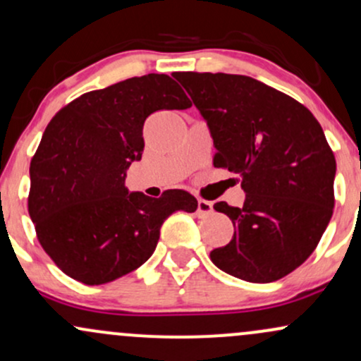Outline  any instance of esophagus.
I'll return each instance as SVG.
<instances>
[{
	"label": "esophagus",
	"instance_id": "34e87169",
	"mask_svg": "<svg viewBox=\"0 0 361 361\" xmlns=\"http://www.w3.org/2000/svg\"><path fill=\"white\" fill-rule=\"evenodd\" d=\"M214 212V204L212 202H209V200H202V198H198V202H197V214L200 215H209V214H212Z\"/></svg>",
	"mask_w": 361,
	"mask_h": 361
}]
</instances>
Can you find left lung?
<instances>
[{
  "label": "left lung",
  "mask_w": 361,
  "mask_h": 361,
  "mask_svg": "<svg viewBox=\"0 0 361 361\" xmlns=\"http://www.w3.org/2000/svg\"><path fill=\"white\" fill-rule=\"evenodd\" d=\"M214 139L217 168L241 176L243 207L217 202L234 235L217 268L270 283L299 268L333 217L336 159L322 127L288 94L241 74L175 73Z\"/></svg>",
  "instance_id": "left-lung-1"
}]
</instances>
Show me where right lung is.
<instances>
[{
  "instance_id": "obj_1",
  "label": "right lung",
  "mask_w": 361,
  "mask_h": 361,
  "mask_svg": "<svg viewBox=\"0 0 361 361\" xmlns=\"http://www.w3.org/2000/svg\"><path fill=\"white\" fill-rule=\"evenodd\" d=\"M190 106L175 80L146 74L81 94L51 120L30 163L28 214L66 275L102 285L137 270L169 215L197 210L183 190L152 198L126 186L128 166L142 157L149 115Z\"/></svg>"
}]
</instances>
